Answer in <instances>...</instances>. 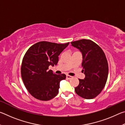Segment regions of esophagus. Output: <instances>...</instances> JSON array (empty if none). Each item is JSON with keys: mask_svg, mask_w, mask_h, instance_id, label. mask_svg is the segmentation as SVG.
I'll return each mask as SVG.
<instances>
[{"mask_svg": "<svg viewBox=\"0 0 125 125\" xmlns=\"http://www.w3.org/2000/svg\"><path fill=\"white\" fill-rule=\"evenodd\" d=\"M66 78H67V79L70 80V79H72V78H73V77H72V76H70V75H67V76H66Z\"/></svg>", "mask_w": 125, "mask_h": 125, "instance_id": "obj_1", "label": "esophagus"}]
</instances>
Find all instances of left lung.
Returning a JSON list of instances; mask_svg holds the SVG:
<instances>
[{
    "label": "left lung",
    "instance_id": "left-lung-1",
    "mask_svg": "<svg viewBox=\"0 0 125 125\" xmlns=\"http://www.w3.org/2000/svg\"><path fill=\"white\" fill-rule=\"evenodd\" d=\"M71 44L82 53V71L85 76L84 79H79V84L75 88V92L84 99L95 98L104 88L108 77V63L104 52L90 40L82 39Z\"/></svg>",
    "mask_w": 125,
    "mask_h": 125
}]
</instances>
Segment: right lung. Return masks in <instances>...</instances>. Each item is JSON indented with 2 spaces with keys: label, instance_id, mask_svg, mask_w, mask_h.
I'll return each mask as SVG.
<instances>
[{
  "label": "right lung",
  "instance_id": "add662e5",
  "mask_svg": "<svg viewBox=\"0 0 125 125\" xmlns=\"http://www.w3.org/2000/svg\"><path fill=\"white\" fill-rule=\"evenodd\" d=\"M69 43L41 41L31 46L24 55L21 68L22 79L27 90L36 99L47 101L58 94L60 82L66 75L56 74L48 67L57 65L58 56Z\"/></svg>",
  "mask_w": 125,
  "mask_h": 125
}]
</instances>
